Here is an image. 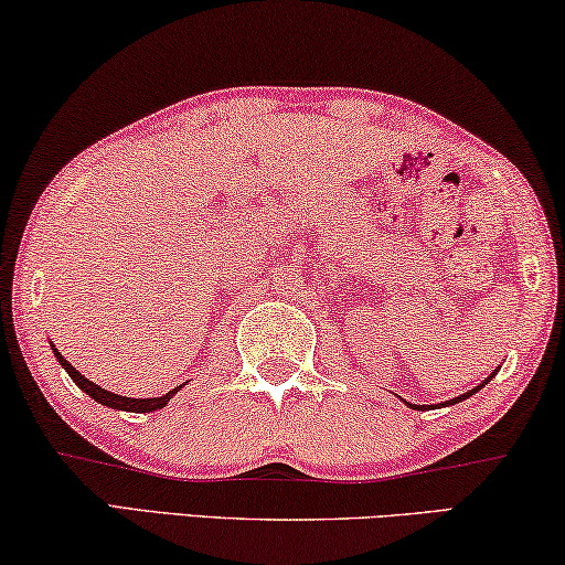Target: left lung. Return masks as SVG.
<instances>
[{
	"instance_id": "obj_1",
	"label": "left lung",
	"mask_w": 565,
	"mask_h": 565,
	"mask_svg": "<svg viewBox=\"0 0 565 565\" xmlns=\"http://www.w3.org/2000/svg\"><path fill=\"white\" fill-rule=\"evenodd\" d=\"M494 375H498V370H494V373H490V377H487V381H482V383H479V385H475V388H471V391H467V393H461V395H457V398H451V401H446V403H439V406H454V403H461V401H467V398H469V395H475L477 391H482V388H484V385H487V383H490ZM403 403H406V406H408V408H414V411H424V408H428V406H416V403H408V401H403ZM431 408H434V406H431Z\"/></svg>"
}]
</instances>
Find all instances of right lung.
I'll use <instances>...</instances> for the list:
<instances>
[{"mask_svg": "<svg viewBox=\"0 0 565 565\" xmlns=\"http://www.w3.org/2000/svg\"><path fill=\"white\" fill-rule=\"evenodd\" d=\"M50 350H53L55 360L63 365L65 373L71 375V381H73L75 385H78V388H81L83 393L90 395V398H94L96 403H100V406H106V408L129 411V414H149V411L164 408L167 403L172 401V395L182 388V385H177V388H172L170 393H164V395H157V398H126V395H119V393H111V391L100 388V385H96L94 381H88L86 375H81L78 370H75V367H73L71 363H67V360L61 355V352H57V348H55L53 342H50Z\"/></svg>", "mask_w": 565, "mask_h": 565, "instance_id": "1", "label": "right lung"}]
</instances>
